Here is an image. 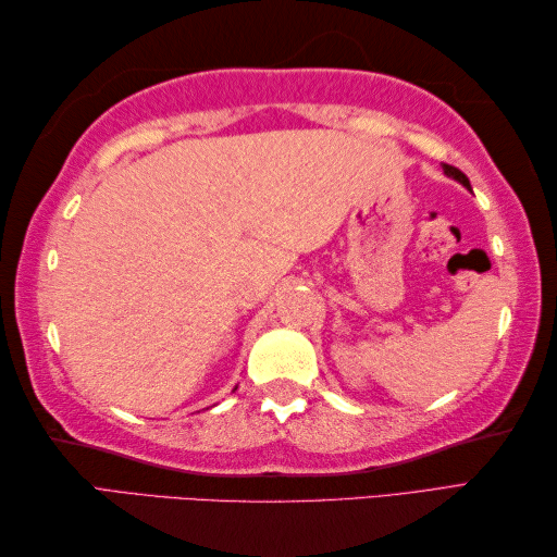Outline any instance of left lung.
I'll return each instance as SVG.
<instances>
[{"mask_svg": "<svg viewBox=\"0 0 557 557\" xmlns=\"http://www.w3.org/2000/svg\"><path fill=\"white\" fill-rule=\"evenodd\" d=\"M443 170H445V174H449V176H455L457 182H461L465 186H469V180H467V174L465 172H459L457 168H453V164H443Z\"/></svg>", "mask_w": 557, "mask_h": 557, "instance_id": "obj_1", "label": "left lung"}]
</instances>
